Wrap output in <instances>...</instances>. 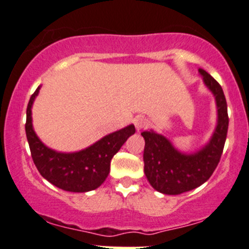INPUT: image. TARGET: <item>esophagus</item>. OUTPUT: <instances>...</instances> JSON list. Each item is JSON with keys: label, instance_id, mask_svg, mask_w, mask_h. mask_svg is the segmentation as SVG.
<instances>
[{"label": "esophagus", "instance_id": "esophagus-1", "mask_svg": "<svg viewBox=\"0 0 249 249\" xmlns=\"http://www.w3.org/2000/svg\"><path fill=\"white\" fill-rule=\"evenodd\" d=\"M133 123H134V126H136L138 131L148 126V121L145 118V117H142V116H138L137 118H134Z\"/></svg>", "mask_w": 249, "mask_h": 249}]
</instances>
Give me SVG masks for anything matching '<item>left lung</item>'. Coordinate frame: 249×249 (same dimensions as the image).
Masks as SVG:
<instances>
[{
    "label": "left lung",
    "mask_w": 249,
    "mask_h": 249,
    "mask_svg": "<svg viewBox=\"0 0 249 249\" xmlns=\"http://www.w3.org/2000/svg\"><path fill=\"white\" fill-rule=\"evenodd\" d=\"M205 86L215 98L217 126L210 142L193 154L181 153L172 142L154 131L142 133L145 139L143 172L152 187L161 194L179 195L202 185L219 163L229 128L225 95L219 83L204 70H198Z\"/></svg>",
    "instance_id": "left-lung-1"
}]
</instances>
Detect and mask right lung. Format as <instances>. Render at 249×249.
I'll list each match as a JSON object with an SVG mask.
<instances>
[{
    "label": "right lung",
    "mask_w": 249,
    "mask_h": 249,
    "mask_svg": "<svg viewBox=\"0 0 249 249\" xmlns=\"http://www.w3.org/2000/svg\"><path fill=\"white\" fill-rule=\"evenodd\" d=\"M40 86L30 97L26 109L25 132L32 160L38 172L50 183L71 193L95 190L106 181L110 172V162L117 152L136 132L134 125L107 134L88 148L75 153H60L44 145L32 127L31 107Z\"/></svg>",
    "instance_id": "obj_1"
}]
</instances>
